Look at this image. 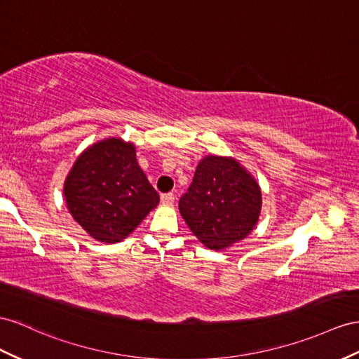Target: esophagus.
Here are the masks:
<instances>
[{"label":"esophagus","mask_w":359,"mask_h":359,"mask_svg":"<svg viewBox=\"0 0 359 359\" xmlns=\"http://www.w3.org/2000/svg\"><path fill=\"white\" fill-rule=\"evenodd\" d=\"M161 200H162L163 205H172L174 200H176V197H174L172 192H167V194L161 196Z\"/></svg>","instance_id":"obj_1"}]
</instances>
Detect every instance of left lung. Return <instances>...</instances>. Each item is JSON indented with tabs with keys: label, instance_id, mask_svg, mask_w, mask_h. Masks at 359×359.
<instances>
[{
	"label": "left lung",
	"instance_id": "8db88e82",
	"mask_svg": "<svg viewBox=\"0 0 359 359\" xmlns=\"http://www.w3.org/2000/svg\"><path fill=\"white\" fill-rule=\"evenodd\" d=\"M261 188L233 158L206 156L179 200L180 215L201 244L219 250L244 240L258 223Z\"/></svg>",
	"mask_w": 359,
	"mask_h": 359
}]
</instances>
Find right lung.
<instances>
[{
    "mask_svg": "<svg viewBox=\"0 0 359 359\" xmlns=\"http://www.w3.org/2000/svg\"><path fill=\"white\" fill-rule=\"evenodd\" d=\"M72 218L100 243H119L130 235L159 194L136 161L132 142L107 137L81 153L65 180Z\"/></svg>",
    "mask_w": 359,
    "mask_h": 359,
    "instance_id": "add662e5",
    "label": "right lung"
}]
</instances>
